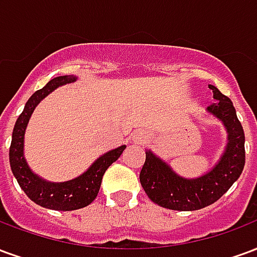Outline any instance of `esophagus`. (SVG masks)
I'll list each match as a JSON object with an SVG mask.
<instances>
[{
  "instance_id": "1",
  "label": "esophagus",
  "mask_w": 257,
  "mask_h": 257,
  "mask_svg": "<svg viewBox=\"0 0 257 257\" xmlns=\"http://www.w3.org/2000/svg\"><path fill=\"white\" fill-rule=\"evenodd\" d=\"M131 139H132L135 145H143V143H146V140H147V135L145 132H135Z\"/></svg>"
}]
</instances>
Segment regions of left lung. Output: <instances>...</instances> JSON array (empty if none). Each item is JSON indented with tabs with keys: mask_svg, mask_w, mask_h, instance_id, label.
<instances>
[{
	"mask_svg": "<svg viewBox=\"0 0 257 257\" xmlns=\"http://www.w3.org/2000/svg\"><path fill=\"white\" fill-rule=\"evenodd\" d=\"M215 103L206 110L224 123L228 143L220 161L210 172L197 179H183L151 151H146L140 183L149 198L172 210H197L213 204L239 178L245 165V135L232 101L213 85Z\"/></svg>",
	"mask_w": 257,
	"mask_h": 257,
	"instance_id": "8db88e82",
	"label": "left lung"
}]
</instances>
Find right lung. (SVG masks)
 Returning <instances> with one entry per match:
<instances>
[{
  "label": "right lung",
  "mask_w": 257,
  "mask_h": 257,
  "mask_svg": "<svg viewBox=\"0 0 257 257\" xmlns=\"http://www.w3.org/2000/svg\"><path fill=\"white\" fill-rule=\"evenodd\" d=\"M75 81L74 75H62L51 79L42 89L37 90L27 100L25 110L20 114L18 121L15 123L14 134H12V143L9 149V162L11 169L18 183L25 191L26 195L34 201L36 204L44 208L55 210H75L84 208L97 197L100 190L101 179L107 171V168L115 162L125 150V146H121L115 150L106 153L104 156L99 157L95 164L82 173L81 176L64 183H51L40 179L37 175L31 172L30 168L23 157V140H25V131L30 115L34 111L36 106L40 101L49 95L53 89L64 84H70Z\"/></svg>",
  "instance_id": "right-lung-1"
}]
</instances>
